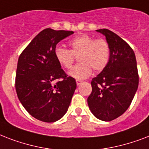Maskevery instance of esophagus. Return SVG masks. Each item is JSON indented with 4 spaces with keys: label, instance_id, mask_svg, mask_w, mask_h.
<instances>
[{
    "label": "esophagus",
    "instance_id": "34e87169",
    "mask_svg": "<svg viewBox=\"0 0 149 149\" xmlns=\"http://www.w3.org/2000/svg\"><path fill=\"white\" fill-rule=\"evenodd\" d=\"M83 83V81L82 80H79V79H77V86H79V85H80V84Z\"/></svg>",
    "mask_w": 149,
    "mask_h": 149
}]
</instances>
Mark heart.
<instances>
[{
  "label": "heart",
  "mask_w": 149,
  "mask_h": 149,
  "mask_svg": "<svg viewBox=\"0 0 149 149\" xmlns=\"http://www.w3.org/2000/svg\"><path fill=\"white\" fill-rule=\"evenodd\" d=\"M70 50L57 46L54 54L63 67L70 69L78 57L79 64L72 68L69 76L74 79H84L91 75L93 70L100 72L108 64L111 56L110 45L104 39H96L88 35H82L69 42Z\"/></svg>",
  "instance_id": "1"
}]
</instances>
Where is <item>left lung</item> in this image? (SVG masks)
<instances>
[{
    "label": "left lung",
    "instance_id": "8db88e82",
    "mask_svg": "<svg viewBox=\"0 0 149 149\" xmlns=\"http://www.w3.org/2000/svg\"><path fill=\"white\" fill-rule=\"evenodd\" d=\"M104 35L111 49L106 68L92 79L89 108L99 120L111 121L129 107L139 86L135 55L132 48L108 29L96 30Z\"/></svg>",
    "mask_w": 149,
    "mask_h": 149
}]
</instances>
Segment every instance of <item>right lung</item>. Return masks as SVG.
<instances>
[{
  "mask_svg": "<svg viewBox=\"0 0 149 149\" xmlns=\"http://www.w3.org/2000/svg\"><path fill=\"white\" fill-rule=\"evenodd\" d=\"M73 33L44 29L24 49L17 61V97L32 117L44 122H55L65 115L77 88L75 79L66 76L54 54L56 45Z\"/></svg>",
  "mask_w": 149,
  "mask_h": 149,
  "instance_id": "right-lung-1",
  "label": "right lung"
}]
</instances>
